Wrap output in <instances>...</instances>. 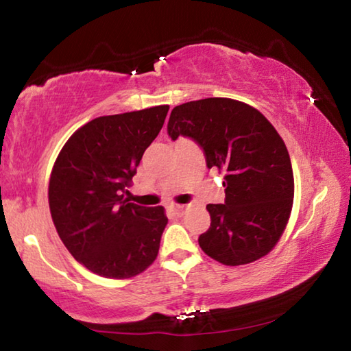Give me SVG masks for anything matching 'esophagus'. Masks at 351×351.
<instances>
[{"label": "esophagus", "instance_id": "1", "mask_svg": "<svg viewBox=\"0 0 351 351\" xmlns=\"http://www.w3.org/2000/svg\"><path fill=\"white\" fill-rule=\"evenodd\" d=\"M169 210L173 213V215L180 217V215H182L184 210H186V206H182V204H171V206H169Z\"/></svg>", "mask_w": 351, "mask_h": 351}]
</instances>
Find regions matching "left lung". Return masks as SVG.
<instances>
[{"label":"left lung","mask_w":351,"mask_h":351,"mask_svg":"<svg viewBox=\"0 0 351 351\" xmlns=\"http://www.w3.org/2000/svg\"><path fill=\"white\" fill-rule=\"evenodd\" d=\"M173 141L198 142L209 169L224 175V204H207L210 228L199 247L226 266L265 257L280 240L293 209L294 175L280 134L258 110L240 100L209 97L175 106Z\"/></svg>","instance_id":"left-lung-1"}]
</instances>
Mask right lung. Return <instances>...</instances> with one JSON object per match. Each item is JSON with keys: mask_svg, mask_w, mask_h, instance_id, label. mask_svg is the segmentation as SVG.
<instances>
[{"mask_svg": "<svg viewBox=\"0 0 351 351\" xmlns=\"http://www.w3.org/2000/svg\"><path fill=\"white\" fill-rule=\"evenodd\" d=\"M167 112L169 105H159L93 119L66 141L52 167L47 197L57 234L100 277H134L158 257L165 209L128 203L123 193Z\"/></svg>", "mask_w": 351, "mask_h": 351, "instance_id": "1", "label": "right lung"}]
</instances>
